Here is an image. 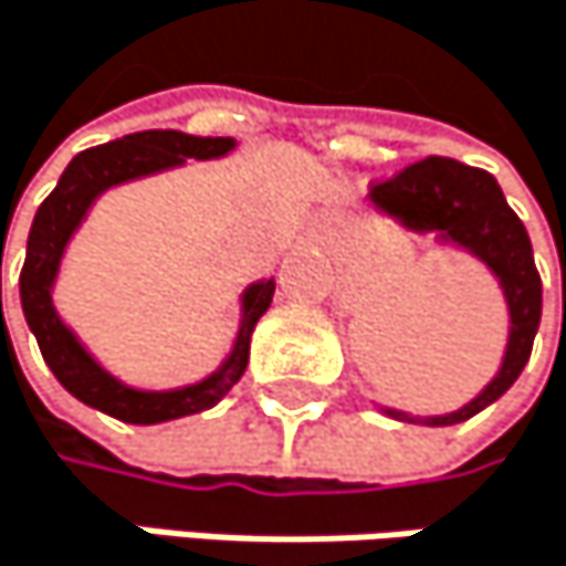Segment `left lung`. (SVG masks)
<instances>
[{"label": "left lung", "instance_id": "1", "mask_svg": "<svg viewBox=\"0 0 566 566\" xmlns=\"http://www.w3.org/2000/svg\"><path fill=\"white\" fill-rule=\"evenodd\" d=\"M373 200L389 214L402 218L409 228L442 231L450 241L480 254L496 271L506 292L510 345L500 376L460 412L426 419L429 426L463 422L480 409H486L490 402H496L516 382V376L531 358L534 335L541 328V308H544V289H541V271L534 264L531 234L506 205L496 177L480 167L460 164L453 157H426L386 180H376Z\"/></svg>", "mask_w": 566, "mask_h": 566}]
</instances>
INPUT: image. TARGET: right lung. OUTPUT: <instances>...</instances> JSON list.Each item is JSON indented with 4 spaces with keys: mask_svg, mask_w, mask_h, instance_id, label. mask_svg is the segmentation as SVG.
Returning a JSON list of instances; mask_svg holds the SVG:
<instances>
[{
    "mask_svg": "<svg viewBox=\"0 0 566 566\" xmlns=\"http://www.w3.org/2000/svg\"><path fill=\"white\" fill-rule=\"evenodd\" d=\"M231 147H234L231 137H193V134H180V130L127 134L119 140L103 144V147L76 154L70 160V167L63 170L60 184L53 187V193L39 205L32 228H29L25 261H22V274H19V298H22L25 322L39 342V352H43L46 366L80 402H86L113 419L150 426V422H167V419H180V416H190L200 409H211L244 376L251 332L271 305L274 281H261V285H254L244 295V325H241L231 358L224 361V369L218 376H211L208 382L177 389V392H134L127 386H119L116 379H109L80 348V342L66 332V325L56 318L53 302H50V285H53L60 254L99 190H106L119 180L140 177V174L177 167V164H184V157H197V160L221 157Z\"/></svg>",
    "mask_w": 566,
    "mask_h": 566,
    "instance_id": "1",
    "label": "right lung"
}]
</instances>
